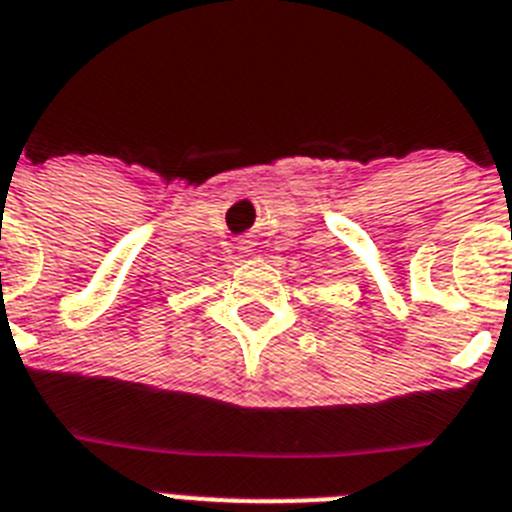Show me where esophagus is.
Listing matches in <instances>:
<instances>
[{"instance_id":"1","label":"esophagus","mask_w":512,"mask_h":512,"mask_svg":"<svg viewBox=\"0 0 512 512\" xmlns=\"http://www.w3.org/2000/svg\"><path fill=\"white\" fill-rule=\"evenodd\" d=\"M242 249H244V252H252V249H249V244H244V247H242Z\"/></svg>"}]
</instances>
